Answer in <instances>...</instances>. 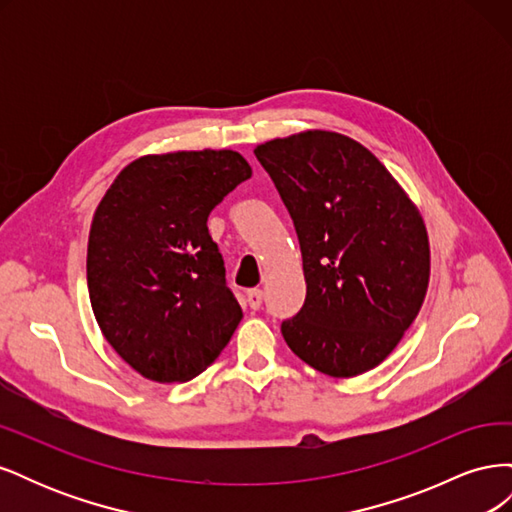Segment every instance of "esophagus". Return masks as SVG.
<instances>
[{"label": "esophagus", "mask_w": 512, "mask_h": 512, "mask_svg": "<svg viewBox=\"0 0 512 512\" xmlns=\"http://www.w3.org/2000/svg\"><path fill=\"white\" fill-rule=\"evenodd\" d=\"M247 303H250V307L252 309H258L260 305H262V290L260 288H252V290H247Z\"/></svg>", "instance_id": "34e87169"}]
</instances>
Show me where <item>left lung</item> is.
<instances>
[{"label":"left lung","instance_id":"obj_1","mask_svg":"<svg viewBox=\"0 0 512 512\" xmlns=\"http://www.w3.org/2000/svg\"><path fill=\"white\" fill-rule=\"evenodd\" d=\"M297 230L307 294L282 322L301 361L350 378L393 352L429 284L425 224L374 153L312 130L254 149Z\"/></svg>","mask_w":512,"mask_h":512}]
</instances>
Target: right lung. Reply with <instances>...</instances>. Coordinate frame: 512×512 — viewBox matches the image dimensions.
<instances>
[{
	"label": "right lung",
	"instance_id": "obj_1",
	"mask_svg": "<svg viewBox=\"0 0 512 512\" xmlns=\"http://www.w3.org/2000/svg\"><path fill=\"white\" fill-rule=\"evenodd\" d=\"M252 168L237 151L145 156L121 170L87 245L89 301L106 342L156 382L205 371L243 318L209 213Z\"/></svg>",
	"mask_w": 512,
	"mask_h": 512
}]
</instances>
